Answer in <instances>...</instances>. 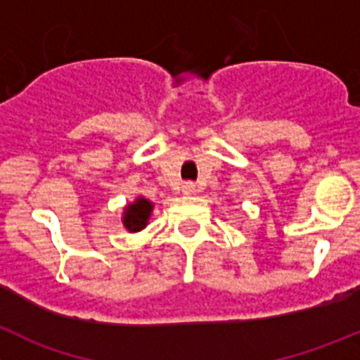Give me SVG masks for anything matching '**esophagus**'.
Wrapping results in <instances>:
<instances>
[{
	"label": "esophagus",
	"instance_id": "esophagus-1",
	"mask_svg": "<svg viewBox=\"0 0 360 360\" xmlns=\"http://www.w3.org/2000/svg\"><path fill=\"white\" fill-rule=\"evenodd\" d=\"M198 191V187H196V184H193V182H186L182 186V193L184 194H194Z\"/></svg>",
	"mask_w": 360,
	"mask_h": 360
}]
</instances>
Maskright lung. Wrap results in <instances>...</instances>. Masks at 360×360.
Wrapping results in <instances>:
<instances>
[{
  "instance_id": "add662e5",
  "label": "right lung",
  "mask_w": 360,
  "mask_h": 360,
  "mask_svg": "<svg viewBox=\"0 0 360 360\" xmlns=\"http://www.w3.org/2000/svg\"><path fill=\"white\" fill-rule=\"evenodd\" d=\"M153 207L155 205L150 200H146L145 196H138L132 203H127L123 207L122 214V222L123 228L129 231V233H138L141 229L146 228L150 221V215H152Z\"/></svg>"
}]
</instances>
